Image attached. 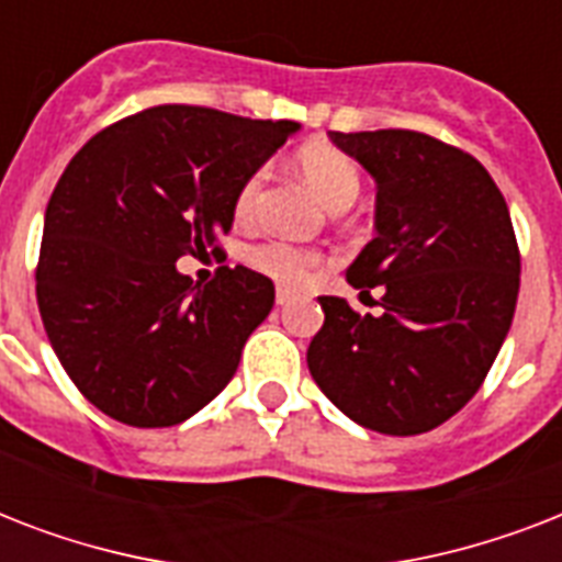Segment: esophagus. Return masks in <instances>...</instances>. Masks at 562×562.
Segmentation results:
<instances>
[{"mask_svg": "<svg viewBox=\"0 0 562 562\" xmlns=\"http://www.w3.org/2000/svg\"><path fill=\"white\" fill-rule=\"evenodd\" d=\"M291 300V291L289 289H277V306H285Z\"/></svg>", "mask_w": 562, "mask_h": 562, "instance_id": "esophagus-1", "label": "esophagus"}]
</instances>
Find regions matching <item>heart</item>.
<instances>
[{"mask_svg":"<svg viewBox=\"0 0 562 562\" xmlns=\"http://www.w3.org/2000/svg\"><path fill=\"white\" fill-rule=\"evenodd\" d=\"M297 169L300 175L306 178L308 187L321 194V201H324L329 210H344V206H350V203L359 198V166L352 162L350 154H344L341 148H335V145H303L297 151ZM262 183L265 169L250 171V175L241 180V187L236 189V198H233V215H236L238 221L254 218L256 206H259V194H262ZM245 262L250 265L254 271L271 277L273 282L297 289V285H303V282L308 280V273L315 271L324 259H321V254H315V250H303V247L289 245V241H262V245L247 247Z\"/></svg>","mask_w":562,"mask_h":562,"instance_id":"heart-1","label":"heart"}]
</instances>
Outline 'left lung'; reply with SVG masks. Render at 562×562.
Instances as JSON below:
<instances>
[{"label":"left lung","instance_id":"left-lung-1","mask_svg":"<svg viewBox=\"0 0 562 562\" xmlns=\"http://www.w3.org/2000/svg\"><path fill=\"white\" fill-rule=\"evenodd\" d=\"M375 178V238L350 265L352 289H382V315L321 297L306 352L317 387L382 435H423L479 393L519 297V245L487 169L417 131H329ZM361 291V294H364Z\"/></svg>","mask_w":562,"mask_h":562}]
</instances>
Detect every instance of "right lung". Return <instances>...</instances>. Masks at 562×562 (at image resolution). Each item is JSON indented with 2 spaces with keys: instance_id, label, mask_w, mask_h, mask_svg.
<instances>
[{
  "instance_id": "add662e5",
  "label": "right lung",
  "mask_w": 562,
  "mask_h": 562,
  "mask_svg": "<svg viewBox=\"0 0 562 562\" xmlns=\"http://www.w3.org/2000/svg\"><path fill=\"white\" fill-rule=\"evenodd\" d=\"M297 127L157 104L69 160L46 206L37 306L66 375L108 417L178 426L227 387L273 282L224 265L198 285L178 259L224 254L236 189Z\"/></svg>"
}]
</instances>
